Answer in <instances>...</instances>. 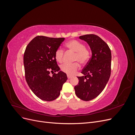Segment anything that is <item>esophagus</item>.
Listing matches in <instances>:
<instances>
[{"instance_id":"esophagus-1","label":"esophagus","mask_w":135,"mask_h":135,"mask_svg":"<svg viewBox=\"0 0 135 135\" xmlns=\"http://www.w3.org/2000/svg\"><path fill=\"white\" fill-rule=\"evenodd\" d=\"M67 76H68V79H70L72 77L71 75H68Z\"/></svg>"}]
</instances>
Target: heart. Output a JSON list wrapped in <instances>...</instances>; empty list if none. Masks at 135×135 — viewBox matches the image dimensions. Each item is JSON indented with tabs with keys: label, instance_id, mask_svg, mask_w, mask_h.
I'll return each mask as SVG.
<instances>
[{
	"label": "heart",
	"instance_id": "heart-1",
	"mask_svg": "<svg viewBox=\"0 0 135 135\" xmlns=\"http://www.w3.org/2000/svg\"><path fill=\"white\" fill-rule=\"evenodd\" d=\"M65 46L69 51L75 52L73 61L77 62L71 64H64L61 66V70L68 75H73L79 68V65L78 62L81 65H84L89 61L91 56V52L87 47H85L82 42L75 39L68 42ZM64 54V50L61 48H59L56 51L55 57L57 61L59 62H62Z\"/></svg>",
	"mask_w": 135,
	"mask_h": 135
}]
</instances>
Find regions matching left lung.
I'll return each instance as SVG.
<instances>
[{"label":"left lung","mask_w":135,"mask_h":135,"mask_svg":"<svg viewBox=\"0 0 135 135\" xmlns=\"http://www.w3.org/2000/svg\"><path fill=\"white\" fill-rule=\"evenodd\" d=\"M79 38L91 48L92 57L81 71L82 76H77L79 83L74 87L76 96L83 101H89L104 90L111 74V51L108 45L99 36L87 34Z\"/></svg>","instance_id":"1"}]
</instances>
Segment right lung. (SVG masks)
Listing matches in <instances>:
<instances>
[{
	"mask_svg": "<svg viewBox=\"0 0 135 135\" xmlns=\"http://www.w3.org/2000/svg\"><path fill=\"white\" fill-rule=\"evenodd\" d=\"M64 40V38L37 36L28 44L24 53L26 82L32 92L42 100L56 99L68 79L66 73L59 71L55 57L56 51Z\"/></svg>",
	"mask_w": 135,
	"mask_h": 135,
	"instance_id": "right-lung-1",
	"label": "right lung"
}]
</instances>
